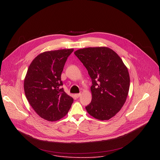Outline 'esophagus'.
<instances>
[{"mask_svg": "<svg viewBox=\"0 0 160 160\" xmlns=\"http://www.w3.org/2000/svg\"><path fill=\"white\" fill-rule=\"evenodd\" d=\"M80 96H81V94H80V93H79V94H76L75 95V96L77 98H80Z\"/></svg>", "mask_w": 160, "mask_h": 160, "instance_id": "1", "label": "esophagus"}]
</instances>
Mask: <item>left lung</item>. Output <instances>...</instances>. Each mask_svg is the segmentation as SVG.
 Returning <instances> with one entry per match:
<instances>
[{
	"label": "left lung",
	"mask_w": 160,
	"mask_h": 160,
	"mask_svg": "<svg viewBox=\"0 0 160 160\" xmlns=\"http://www.w3.org/2000/svg\"><path fill=\"white\" fill-rule=\"evenodd\" d=\"M75 54L92 80V101L85 107L87 111L99 120L110 119L126 101L130 87L127 68L120 56L108 48L81 49Z\"/></svg>",
	"instance_id": "left-lung-1"
}]
</instances>
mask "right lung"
I'll return each instance as SVG.
<instances>
[{
  "instance_id": "add662e5",
  "label": "right lung",
  "mask_w": 160,
  "mask_h": 160,
  "mask_svg": "<svg viewBox=\"0 0 160 160\" xmlns=\"http://www.w3.org/2000/svg\"><path fill=\"white\" fill-rule=\"evenodd\" d=\"M73 51L61 49L44 52L31 62L24 81L27 100L42 118L57 121L70 109L73 99L61 86V73L65 62Z\"/></svg>"
}]
</instances>
